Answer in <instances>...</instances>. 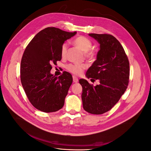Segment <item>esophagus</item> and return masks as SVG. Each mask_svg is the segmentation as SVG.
<instances>
[{"label":"esophagus","mask_w":151,"mask_h":151,"mask_svg":"<svg viewBox=\"0 0 151 151\" xmlns=\"http://www.w3.org/2000/svg\"><path fill=\"white\" fill-rule=\"evenodd\" d=\"M73 81H74V83H77L78 82V78L75 76H73Z\"/></svg>","instance_id":"esophagus-1"}]
</instances>
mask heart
Wrapping results in <instances>:
<instances>
[{
	"mask_svg": "<svg viewBox=\"0 0 151 151\" xmlns=\"http://www.w3.org/2000/svg\"><path fill=\"white\" fill-rule=\"evenodd\" d=\"M73 43L77 47L80 48L83 51L86 52V55L88 58H93L94 57V52L90 50L92 47V42L88 38L84 36H77ZM67 50V44L63 43L61 47V55L62 57H65ZM87 67L84 63H70L66 66V68L68 72L72 73L74 75H80L83 73L84 69Z\"/></svg>",
	"mask_w": 151,
	"mask_h": 151,
	"instance_id": "obj_1",
	"label": "heart"
}]
</instances>
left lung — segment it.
Returning <instances> with one entry per match:
<instances>
[{
  "label": "left lung",
  "mask_w": 151,
  "mask_h": 151,
  "mask_svg": "<svg viewBox=\"0 0 151 151\" xmlns=\"http://www.w3.org/2000/svg\"><path fill=\"white\" fill-rule=\"evenodd\" d=\"M89 36L100 45L96 60L87 70L86 76L98 79L99 84L93 86L81 79V98L85 111L101 115L110 110L124 94L129 84L130 65L124 49L113 36L95 33Z\"/></svg>",
  "instance_id": "left-lung-1"
}]
</instances>
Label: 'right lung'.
I'll list each match as a JSON object with an SVG mask.
<instances>
[{
    "instance_id": "1",
    "label": "right lung",
    "mask_w": 151,
    "mask_h": 151,
    "mask_svg": "<svg viewBox=\"0 0 151 151\" xmlns=\"http://www.w3.org/2000/svg\"><path fill=\"white\" fill-rule=\"evenodd\" d=\"M76 33L49 27L36 34L24 50L20 68L21 84L29 101L38 110L55 112L64 105L72 76L64 71L58 77L50 70L52 63L61 60L62 45Z\"/></svg>"
}]
</instances>
